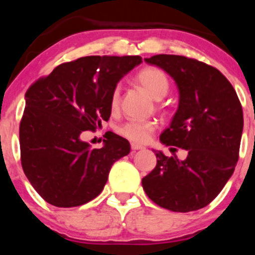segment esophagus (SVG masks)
<instances>
[{
	"mask_svg": "<svg viewBox=\"0 0 255 255\" xmlns=\"http://www.w3.org/2000/svg\"><path fill=\"white\" fill-rule=\"evenodd\" d=\"M130 146H132V150H133V151L139 150V149H143V148H144V146L140 145V144H135V143L130 144Z\"/></svg>",
	"mask_w": 255,
	"mask_h": 255,
	"instance_id": "obj_1",
	"label": "esophagus"
}]
</instances>
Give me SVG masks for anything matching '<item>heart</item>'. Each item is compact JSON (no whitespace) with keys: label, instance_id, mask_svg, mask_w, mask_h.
Returning <instances> with one entry per match:
<instances>
[{"label":"heart","instance_id":"heart-1","mask_svg":"<svg viewBox=\"0 0 255 255\" xmlns=\"http://www.w3.org/2000/svg\"><path fill=\"white\" fill-rule=\"evenodd\" d=\"M135 81L153 97L154 100H161L169 91V79L163 70L154 66L144 68L135 75ZM111 109L115 111L120 105V87H116L111 95ZM156 123L154 121H129L120 127L118 132L132 142L144 143L149 139Z\"/></svg>","mask_w":255,"mask_h":255}]
</instances>
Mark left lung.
I'll return each mask as SVG.
<instances>
[{
    "mask_svg": "<svg viewBox=\"0 0 255 255\" xmlns=\"http://www.w3.org/2000/svg\"><path fill=\"white\" fill-rule=\"evenodd\" d=\"M175 81L179 105L160 142L187 151L184 160L156 150V166L143 177L149 199L174 212L207 206L225 187L238 161L243 111L237 94L221 71L181 55L144 59ZM176 150V149H175Z\"/></svg>",
    "mask_w": 255,
    "mask_h": 255,
    "instance_id": "1",
    "label": "left lung"
}]
</instances>
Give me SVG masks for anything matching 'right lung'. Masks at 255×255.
Listing matches in <instances>:
<instances>
[{
	"instance_id": "right-lung-1",
	"label": "right lung",
	"mask_w": 255,
	"mask_h": 255,
	"mask_svg": "<svg viewBox=\"0 0 255 255\" xmlns=\"http://www.w3.org/2000/svg\"><path fill=\"white\" fill-rule=\"evenodd\" d=\"M142 63L134 56H84L56 66L25 94L19 126L23 171L35 191L56 207H75L99 196L115 161L129 142L115 134L94 149L81 139L111 116L120 80Z\"/></svg>"
}]
</instances>
